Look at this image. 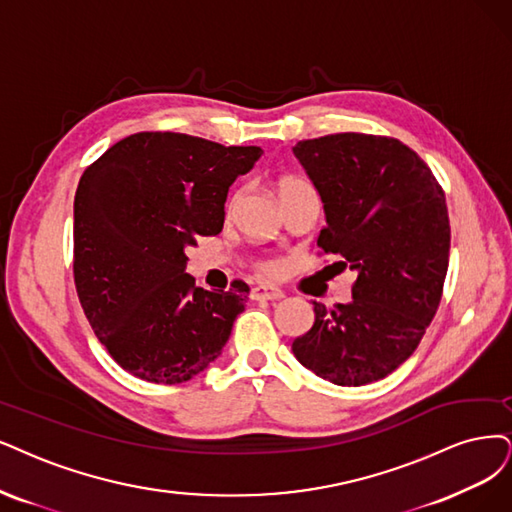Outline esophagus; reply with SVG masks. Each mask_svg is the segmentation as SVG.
Wrapping results in <instances>:
<instances>
[{
	"label": "esophagus",
	"mask_w": 512,
	"mask_h": 512,
	"mask_svg": "<svg viewBox=\"0 0 512 512\" xmlns=\"http://www.w3.org/2000/svg\"><path fill=\"white\" fill-rule=\"evenodd\" d=\"M285 297V293H282L280 289H270V287H263V285H257L251 289V299L255 301H261V299H268V301H278Z\"/></svg>",
	"instance_id": "1"
}]
</instances>
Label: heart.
<instances>
[{
  "label": "heart",
  "instance_id": "b5f03b06",
  "mask_svg": "<svg viewBox=\"0 0 512 512\" xmlns=\"http://www.w3.org/2000/svg\"><path fill=\"white\" fill-rule=\"evenodd\" d=\"M306 185H308V183L301 181V179H285V181H280L278 192H280V196H282V194L295 192V189H301V187H306ZM255 268H257L263 276H276V274L280 272V263H278L276 259H259Z\"/></svg>",
  "mask_w": 512,
  "mask_h": 512
}]
</instances>
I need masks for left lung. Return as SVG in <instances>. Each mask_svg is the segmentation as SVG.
Returning <instances> with one entry per match:
<instances>
[{"instance_id": "8db88e82", "label": "left lung", "mask_w": 512, "mask_h": 512, "mask_svg": "<svg viewBox=\"0 0 512 512\" xmlns=\"http://www.w3.org/2000/svg\"><path fill=\"white\" fill-rule=\"evenodd\" d=\"M293 154L325 204L318 255L358 272L350 304L314 301L293 354L337 386L377 382L415 352L441 304L451 242L443 187L392 137L337 132L299 141Z\"/></svg>"}]
</instances>
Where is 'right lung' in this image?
Listing matches in <instances>:
<instances>
[{
	"instance_id": "add662e5",
	"label": "right lung",
	"mask_w": 512,
	"mask_h": 512,
	"mask_svg": "<svg viewBox=\"0 0 512 512\" xmlns=\"http://www.w3.org/2000/svg\"><path fill=\"white\" fill-rule=\"evenodd\" d=\"M261 154L257 145L137 132L84 170L73 202V282L94 335L124 371L181 384L221 354L249 287H196L185 251L221 232L227 189Z\"/></svg>"
}]
</instances>
